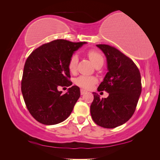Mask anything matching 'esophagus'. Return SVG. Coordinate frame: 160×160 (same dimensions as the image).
Returning <instances> with one entry per match:
<instances>
[{"instance_id":"1","label":"esophagus","mask_w":160,"mask_h":160,"mask_svg":"<svg viewBox=\"0 0 160 160\" xmlns=\"http://www.w3.org/2000/svg\"><path fill=\"white\" fill-rule=\"evenodd\" d=\"M80 93H81V95H84L85 93H87V91L83 89H80Z\"/></svg>"}]
</instances>
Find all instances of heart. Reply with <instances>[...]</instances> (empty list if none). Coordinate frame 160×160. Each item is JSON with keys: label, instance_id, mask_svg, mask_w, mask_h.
I'll return each mask as SVG.
<instances>
[{"label": "heart", "instance_id": "obj_1", "mask_svg": "<svg viewBox=\"0 0 160 160\" xmlns=\"http://www.w3.org/2000/svg\"><path fill=\"white\" fill-rule=\"evenodd\" d=\"M86 54L95 66L99 64H103V57L99 51L91 49L87 52ZM77 63H78V57H77V55L76 54L72 55L69 58L68 64H67L68 69L71 73H75L76 72ZM97 82H98V79H97L96 77L84 75H81L75 80V83L77 85L85 89H91Z\"/></svg>", "mask_w": 160, "mask_h": 160}]
</instances>
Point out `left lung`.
Segmentation results:
<instances>
[{"instance_id": "left-lung-1", "label": "left lung", "mask_w": 160, "mask_h": 160, "mask_svg": "<svg viewBox=\"0 0 160 160\" xmlns=\"http://www.w3.org/2000/svg\"><path fill=\"white\" fill-rule=\"evenodd\" d=\"M97 47L107 57L108 72L98 87V91L109 93L100 98L93 92L90 111L94 122L104 128H115L132 117L142 92L141 75L129 57L115 47L100 44Z\"/></svg>"}]
</instances>
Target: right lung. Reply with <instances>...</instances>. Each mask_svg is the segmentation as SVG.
I'll list each match as a JSON object with an SVG mask.
<instances>
[{
    "mask_svg": "<svg viewBox=\"0 0 160 160\" xmlns=\"http://www.w3.org/2000/svg\"><path fill=\"white\" fill-rule=\"evenodd\" d=\"M86 42L57 39L34 50L26 60L21 81V91L27 108L37 122L55 125L70 115L80 97V89L72 86L61 94L60 87H69L68 61L74 51Z\"/></svg>",
    "mask_w": 160,
    "mask_h": 160,
    "instance_id": "add662e5",
    "label": "right lung"
}]
</instances>
